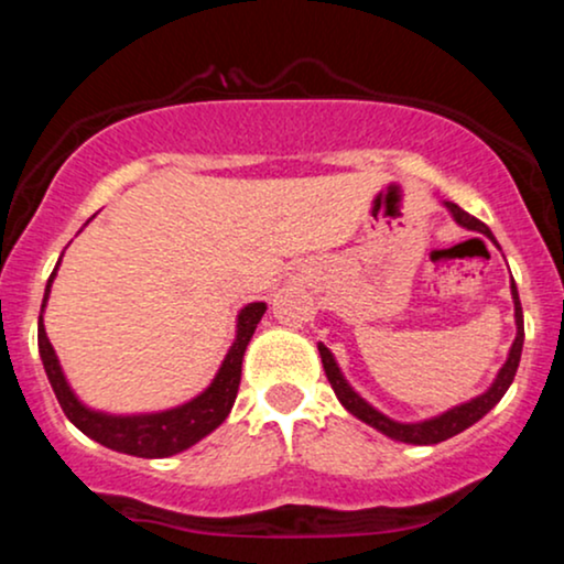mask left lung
Wrapping results in <instances>:
<instances>
[{"instance_id": "8db88e82", "label": "left lung", "mask_w": 564, "mask_h": 564, "mask_svg": "<svg viewBox=\"0 0 564 564\" xmlns=\"http://www.w3.org/2000/svg\"><path fill=\"white\" fill-rule=\"evenodd\" d=\"M443 206L451 212L453 223L462 225V228H467V230L482 232V236H488L490 241L496 243L494 232H490L488 225H482L480 219L467 215L462 206L451 204V200H443ZM509 289H511V302H514L517 336H514V341H511V347H509L507 364L498 368L496 379L490 381L488 390L477 394V398L467 400V403L453 405V408H448V411L437 413V416L422 419V422H398V419H390L387 413H381L379 408H373L366 398H360V394L352 390V384H349V381L345 379V373H341L339 364H336L332 349L323 345V341H318L323 371H326L328 381H332V387H334L336 398H339V403L345 405L355 419H360V422H366L368 426H373V430H379L381 435L398 440V443H408V445H435V443H443V440H448L453 435H458V432L469 430L471 424L480 422L485 413H488L490 408H494L498 400L507 394L509 384L514 381L517 366H520L522 341H525V323H522V304H520V294H517L514 281H511Z\"/></svg>"}]
</instances>
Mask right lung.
<instances>
[{"mask_svg": "<svg viewBox=\"0 0 564 564\" xmlns=\"http://www.w3.org/2000/svg\"><path fill=\"white\" fill-rule=\"evenodd\" d=\"M61 268L57 260L53 275H50L47 289H44L42 300V315H39V355H42L44 371H47L50 384L61 403L63 413L68 422L82 430L84 435L93 437L95 443L106 445V448L127 453V456L140 458H166L174 453H183L204 440L209 432H215L219 424L228 419L232 403H236L238 384H241V364L243 352L249 347L251 336L257 332V323L262 321L268 304L264 302H249L238 313L236 318V339L225 355L223 366L212 379V384L204 392L187 400L183 405L166 408V411H151V413H108L97 411L82 403L79 394L68 384L66 373H63L61 360H57L55 347L50 345L47 328H44V307H47L50 289Z\"/></svg>", "mask_w": 564, "mask_h": 564, "instance_id": "add662e5", "label": "right lung"}]
</instances>
